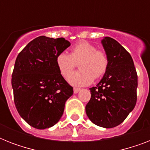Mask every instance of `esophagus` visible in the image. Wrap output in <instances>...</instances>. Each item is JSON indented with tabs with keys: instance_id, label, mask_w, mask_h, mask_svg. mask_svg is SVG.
<instances>
[{
	"instance_id": "34e87169",
	"label": "esophagus",
	"mask_w": 150,
	"mask_h": 150,
	"mask_svg": "<svg viewBox=\"0 0 150 150\" xmlns=\"http://www.w3.org/2000/svg\"><path fill=\"white\" fill-rule=\"evenodd\" d=\"M73 90H74V93L76 94L80 91V89H79V88H74V89H73Z\"/></svg>"
}]
</instances>
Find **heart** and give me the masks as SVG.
I'll return each mask as SVG.
<instances>
[{
  "label": "heart",
  "mask_w": 150,
  "mask_h": 150,
  "mask_svg": "<svg viewBox=\"0 0 150 150\" xmlns=\"http://www.w3.org/2000/svg\"><path fill=\"white\" fill-rule=\"evenodd\" d=\"M76 62H80V70L69 74ZM56 64L64 77L69 74L67 77L69 84L84 86L91 84L94 78L98 79L104 75L108 67V57L104 51L97 50L93 44L82 41L71 48V54L60 53L56 57Z\"/></svg>",
  "instance_id": "b5f03b06"
}]
</instances>
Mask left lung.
Returning a JSON list of instances; mask_svg holds the SVG:
<instances>
[{
    "instance_id": "1",
    "label": "left lung",
    "mask_w": 150,
    "mask_h": 150,
    "mask_svg": "<svg viewBox=\"0 0 150 150\" xmlns=\"http://www.w3.org/2000/svg\"><path fill=\"white\" fill-rule=\"evenodd\" d=\"M108 57V67L86 106L89 120L110 128L119 125L132 111L137 100L138 76L132 56L120 43L106 36L101 40Z\"/></svg>"
}]
</instances>
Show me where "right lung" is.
<instances>
[{
  "label": "right lung",
  "mask_w": 150,
  "mask_h": 150,
  "mask_svg": "<svg viewBox=\"0 0 150 150\" xmlns=\"http://www.w3.org/2000/svg\"><path fill=\"white\" fill-rule=\"evenodd\" d=\"M70 45L64 38L41 36L16 58L11 79L14 102L20 116L33 128L45 129L57 123L72 96L73 88L56 64L57 56Z\"/></svg>",
  "instance_id": "1"
}]
</instances>
